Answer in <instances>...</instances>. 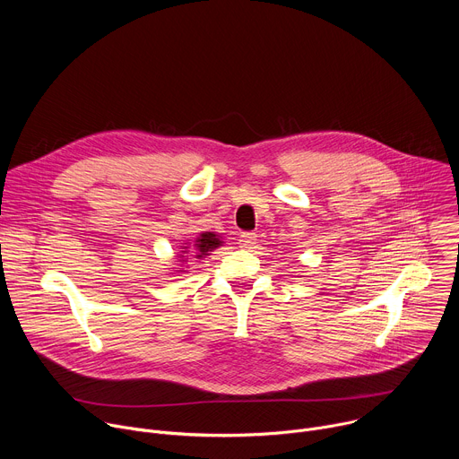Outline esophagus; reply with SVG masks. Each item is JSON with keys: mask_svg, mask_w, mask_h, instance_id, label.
Here are the masks:
<instances>
[{"mask_svg": "<svg viewBox=\"0 0 459 459\" xmlns=\"http://www.w3.org/2000/svg\"><path fill=\"white\" fill-rule=\"evenodd\" d=\"M255 243V234L254 232H241L239 236V247L241 248H250Z\"/></svg>", "mask_w": 459, "mask_h": 459, "instance_id": "obj_1", "label": "esophagus"}]
</instances>
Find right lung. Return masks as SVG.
<instances>
[{"instance_id":"1","label":"right lung","mask_w":459,"mask_h":459,"mask_svg":"<svg viewBox=\"0 0 459 459\" xmlns=\"http://www.w3.org/2000/svg\"><path fill=\"white\" fill-rule=\"evenodd\" d=\"M221 243H223V241H221L220 236L214 234V232H204V234H200V238L195 239V243H194L195 257L204 259L205 255H209V252H212L214 248H218Z\"/></svg>"}]
</instances>
